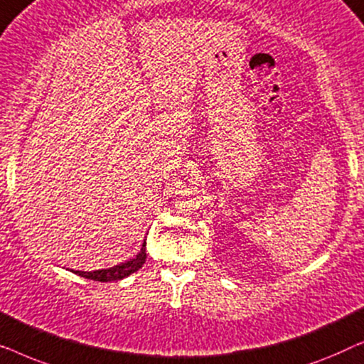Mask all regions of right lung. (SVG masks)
<instances>
[{
  "mask_svg": "<svg viewBox=\"0 0 364 364\" xmlns=\"http://www.w3.org/2000/svg\"><path fill=\"white\" fill-rule=\"evenodd\" d=\"M147 253H146V242L141 248V252L137 253L136 257L131 258V260L126 263H121V265H116L112 268H107V270H96V272H79V270H73V273H76L79 277L87 278V280H94V282H114V280H122L131 275V273L137 272L144 263H146Z\"/></svg>",
  "mask_w": 364,
  "mask_h": 364,
  "instance_id": "add662e5",
  "label": "right lung"
}]
</instances>
